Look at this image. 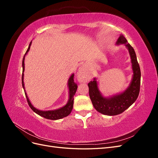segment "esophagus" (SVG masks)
Instances as JSON below:
<instances>
[{"mask_svg": "<svg viewBox=\"0 0 158 158\" xmlns=\"http://www.w3.org/2000/svg\"><path fill=\"white\" fill-rule=\"evenodd\" d=\"M77 78L79 82H84L85 79V69L83 66H80L78 69V72L77 73Z\"/></svg>", "mask_w": 158, "mask_h": 158, "instance_id": "1", "label": "esophagus"}]
</instances>
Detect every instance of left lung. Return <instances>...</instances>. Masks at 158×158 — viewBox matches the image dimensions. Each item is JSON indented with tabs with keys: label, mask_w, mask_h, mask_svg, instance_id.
I'll return each instance as SVG.
<instances>
[{
	"label": "left lung",
	"mask_w": 158,
	"mask_h": 158,
	"mask_svg": "<svg viewBox=\"0 0 158 158\" xmlns=\"http://www.w3.org/2000/svg\"><path fill=\"white\" fill-rule=\"evenodd\" d=\"M121 44L125 45L128 50L131 59L133 74L128 88L123 92L109 97H104L99 89L96 78H94V80L88 84L89 98L94 108L100 113L106 115H117L125 111L135 102L140 92L141 73L135 51L122 34L116 42L117 45Z\"/></svg>",
	"instance_id": "left-lung-1"
}]
</instances>
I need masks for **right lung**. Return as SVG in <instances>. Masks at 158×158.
Masks as SVG:
<instances>
[{"label":"right lung","mask_w":158,"mask_h":158,"mask_svg":"<svg viewBox=\"0 0 158 158\" xmlns=\"http://www.w3.org/2000/svg\"><path fill=\"white\" fill-rule=\"evenodd\" d=\"M31 45V41L30 42L29 47H28V49H27V51L26 52L24 56H23V58L22 60V69H23L22 72H23V73H22V86H23V89H24L26 97L27 99L28 105H29L30 108L33 110V111H34L35 113L39 114V115L44 117L45 118L50 119V120H58V119H60V118H63L65 117H67L69 114H70V113H71L72 110H73V104H74V95H75L76 90H77V88H78L77 84H76L74 82V74H73L70 76V78L68 80V87H69V100H68L67 103H66L63 107H62L59 109H54V110L42 111V110H40V109H36L35 107H33V106L30 102L29 98H28L27 94L26 92V90H25L24 82H23V76H24L23 72H24V69H25V64H24L25 56L27 54L28 51H30Z\"/></svg>","instance_id":"obj_1"}]
</instances>
